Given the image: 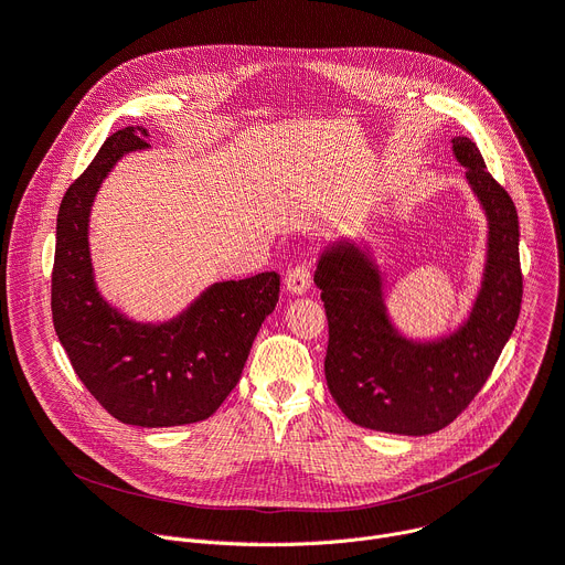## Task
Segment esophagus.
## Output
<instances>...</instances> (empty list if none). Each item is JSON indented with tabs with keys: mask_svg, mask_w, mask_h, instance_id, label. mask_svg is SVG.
<instances>
[{
	"mask_svg": "<svg viewBox=\"0 0 565 565\" xmlns=\"http://www.w3.org/2000/svg\"><path fill=\"white\" fill-rule=\"evenodd\" d=\"M286 290L292 295H306L310 290V268L308 266H295L286 277Z\"/></svg>",
	"mask_w": 565,
	"mask_h": 565,
	"instance_id": "1",
	"label": "esophagus"
}]
</instances>
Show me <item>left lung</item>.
<instances>
[{
    "mask_svg": "<svg viewBox=\"0 0 565 565\" xmlns=\"http://www.w3.org/2000/svg\"><path fill=\"white\" fill-rule=\"evenodd\" d=\"M451 149L488 221L486 266L471 308L438 338L402 333L386 308V279L355 238L321 253L315 284L329 317L324 373L342 414L366 429L427 436L447 427L488 382L521 310L519 216L492 179L476 142L454 136Z\"/></svg>",
    "mask_w": 565,
    "mask_h": 565,
    "instance_id": "1",
    "label": "left lung"
}]
</instances>
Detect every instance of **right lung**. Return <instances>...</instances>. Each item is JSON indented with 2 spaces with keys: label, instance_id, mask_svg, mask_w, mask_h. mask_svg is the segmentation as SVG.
Segmentation results:
<instances>
[{
  "label": "right lung",
  "instance_id": "add662e5",
  "mask_svg": "<svg viewBox=\"0 0 565 565\" xmlns=\"http://www.w3.org/2000/svg\"><path fill=\"white\" fill-rule=\"evenodd\" d=\"M147 136L142 127L109 136L66 190L57 212L51 310L73 371L116 420L179 427L210 418L236 386L279 301V275L216 281L166 321H136L103 297L89 250L92 205L118 160L149 147Z\"/></svg>",
  "mask_w": 565,
  "mask_h": 565
}]
</instances>
